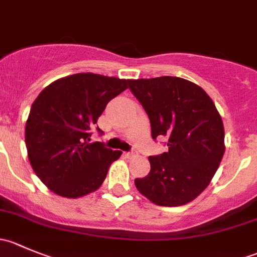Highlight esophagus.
I'll list each match as a JSON object with an SVG mask.
<instances>
[{
    "mask_svg": "<svg viewBox=\"0 0 257 257\" xmlns=\"http://www.w3.org/2000/svg\"><path fill=\"white\" fill-rule=\"evenodd\" d=\"M124 154H125L126 157H128V158H131V157H134V155L137 154V150H136V149H132L131 152H125V153H124Z\"/></svg>",
    "mask_w": 257,
    "mask_h": 257,
    "instance_id": "esophagus-1",
    "label": "esophagus"
}]
</instances>
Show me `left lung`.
<instances>
[{
  "label": "left lung",
  "instance_id": "1",
  "mask_svg": "<svg viewBox=\"0 0 257 257\" xmlns=\"http://www.w3.org/2000/svg\"><path fill=\"white\" fill-rule=\"evenodd\" d=\"M152 138L167 139L168 152L149 157L150 172L137 189L159 206L190 203L209 185L225 152L224 125L205 90L179 77L131 79Z\"/></svg>",
  "mask_w": 257,
  "mask_h": 257
}]
</instances>
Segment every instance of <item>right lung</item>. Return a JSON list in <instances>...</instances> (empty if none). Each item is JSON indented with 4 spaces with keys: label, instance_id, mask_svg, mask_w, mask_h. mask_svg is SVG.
I'll return each instance as SVG.
<instances>
[{
    "label": "right lung",
    "instance_id": "obj_1",
    "mask_svg": "<svg viewBox=\"0 0 257 257\" xmlns=\"http://www.w3.org/2000/svg\"><path fill=\"white\" fill-rule=\"evenodd\" d=\"M129 80L78 73L51 83L31 107L26 147L36 175L58 195L76 199L97 190L120 150L90 143L95 123ZM95 131L102 136L99 128Z\"/></svg>",
    "mask_w": 257,
    "mask_h": 257
}]
</instances>
